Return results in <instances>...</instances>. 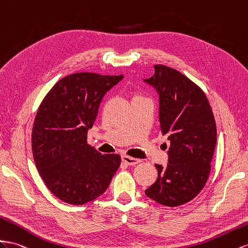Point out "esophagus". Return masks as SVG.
I'll list each match as a JSON object with an SVG mask.
<instances>
[{"label":"esophagus","instance_id":"esophagus-1","mask_svg":"<svg viewBox=\"0 0 248 248\" xmlns=\"http://www.w3.org/2000/svg\"><path fill=\"white\" fill-rule=\"evenodd\" d=\"M122 162L125 163L126 165H128V166H135L138 163H140V160L138 159V158H135V157H130L128 155H123L122 156Z\"/></svg>","mask_w":248,"mask_h":248}]
</instances>
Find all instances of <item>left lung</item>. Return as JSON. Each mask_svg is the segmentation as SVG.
Segmentation results:
<instances>
[{
	"mask_svg": "<svg viewBox=\"0 0 248 248\" xmlns=\"http://www.w3.org/2000/svg\"><path fill=\"white\" fill-rule=\"evenodd\" d=\"M144 79L159 98V123L170 142L168 164L155 165L157 178L147 197L166 206L191 202L204 186L217 143L216 123L203 91L182 73L163 64Z\"/></svg>",
	"mask_w": 248,
	"mask_h": 248,
	"instance_id": "8db88e82",
	"label": "left lung"
}]
</instances>
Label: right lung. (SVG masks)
I'll use <instances>...</instances> for the list:
<instances>
[{"label":"right lung","instance_id":"add662e5","mask_svg":"<svg viewBox=\"0 0 248 248\" xmlns=\"http://www.w3.org/2000/svg\"><path fill=\"white\" fill-rule=\"evenodd\" d=\"M75 73L55 83L39 105L32 128V152L45 185L62 202L80 205L106 191L121 164L88 144V130L103 96L123 79Z\"/></svg>","mask_w":248,"mask_h":248}]
</instances>
